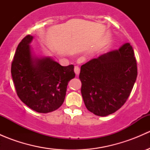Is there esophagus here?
Here are the masks:
<instances>
[{"instance_id":"obj_1","label":"esophagus","mask_w":150,"mask_h":150,"mask_svg":"<svg viewBox=\"0 0 150 150\" xmlns=\"http://www.w3.org/2000/svg\"><path fill=\"white\" fill-rule=\"evenodd\" d=\"M74 71H75L76 75H78L80 73V67L78 66H75V68H74Z\"/></svg>"}]
</instances>
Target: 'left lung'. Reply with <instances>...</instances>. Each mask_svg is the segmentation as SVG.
Instances as JSON below:
<instances>
[{
	"label": "left lung",
	"instance_id": "obj_1",
	"mask_svg": "<svg viewBox=\"0 0 150 150\" xmlns=\"http://www.w3.org/2000/svg\"><path fill=\"white\" fill-rule=\"evenodd\" d=\"M137 77V60L129 43L83 64L79 78L86 108L101 117L118 110L128 99Z\"/></svg>",
	"mask_w": 150,
	"mask_h": 150
}]
</instances>
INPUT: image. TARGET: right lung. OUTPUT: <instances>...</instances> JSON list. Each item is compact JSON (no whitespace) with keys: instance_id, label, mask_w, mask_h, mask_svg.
I'll return each mask as SVG.
<instances>
[{"instance_id":"obj_1","label":"right lung","mask_w":150,"mask_h":150,"mask_svg":"<svg viewBox=\"0 0 150 150\" xmlns=\"http://www.w3.org/2000/svg\"><path fill=\"white\" fill-rule=\"evenodd\" d=\"M33 39L28 35L18 45L11 69L12 78L23 103L38 112H51L64 102L68 83L75 76L74 65L64 67L50 57L33 55Z\"/></svg>"}]
</instances>
